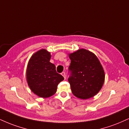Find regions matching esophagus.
Returning a JSON list of instances; mask_svg holds the SVG:
<instances>
[{"label":"esophagus","instance_id":"esophagus-1","mask_svg":"<svg viewBox=\"0 0 129 129\" xmlns=\"http://www.w3.org/2000/svg\"><path fill=\"white\" fill-rule=\"evenodd\" d=\"M61 75L63 77H64V79H66V73H65V72L61 73Z\"/></svg>","mask_w":129,"mask_h":129}]
</instances>
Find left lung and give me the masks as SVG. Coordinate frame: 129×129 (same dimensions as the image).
Segmentation results:
<instances>
[{"label":"left lung","instance_id":"left-lung-1","mask_svg":"<svg viewBox=\"0 0 129 129\" xmlns=\"http://www.w3.org/2000/svg\"><path fill=\"white\" fill-rule=\"evenodd\" d=\"M69 83L73 94L82 99L92 97L99 92L105 80V72L97 56L85 49L69 55Z\"/></svg>","mask_w":129,"mask_h":129}]
</instances>
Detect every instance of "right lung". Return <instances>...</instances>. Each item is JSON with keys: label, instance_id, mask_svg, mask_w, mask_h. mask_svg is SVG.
I'll return each mask as SVG.
<instances>
[{"label": "right lung", "instance_id": "1", "mask_svg": "<svg viewBox=\"0 0 129 129\" xmlns=\"http://www.w3.org/2000/svg\"><path fill=\"white\" fill-rule=\"evenodd\" d=\"M51 55L46 50L35 53L29 60L26 77L32 92L40 97L47 98L56 92L57 86L63 77L56 71V67L50 62Z\"/></svg>", "mask_w": 129, "mask_h": 129}]
</instances>
